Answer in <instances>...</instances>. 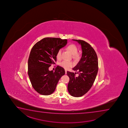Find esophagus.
<instances>
[{
    "label": "esophagus",
    "instance_id": "obj_1",
    "mask_svg": "<svg viewBox=\"0 0 128 128\" xmlns=\"http://www.w3.org/2000/svg\"><path fill=\"white\" fill-rule=\"evenodd\" d=\"M65 74H67V71L66 70H65Z\"/></svg>",
    "mask_w": 128,
    "mask_h": 128
}]
</instances>
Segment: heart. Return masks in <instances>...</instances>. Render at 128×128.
<instances>
[{"instance_id": "b5f03b06", "label": "heart", "mask_w": 128, "mask_h": 128, "mask_svg": "<svg viewBox=\"0 0 128 128\" xmlns=\"http://www.w3.org/2000/svg\"><path fill=\"white\" fill-rule=\"evenodd\" d=\"M66 48L73 55H74L73 57L74 58H76L78 57L77 53H78V50L76 45L74 44H71L70 45H68ZM62 52V50L61 49H59L57 52L56 56L58 60H60L61 58ZM60 65L62 68H64L65 69H67L73 67L74 66V64L72 62H68V61L64 60L62 62H60Z\"/></svg>"}]
</instances>
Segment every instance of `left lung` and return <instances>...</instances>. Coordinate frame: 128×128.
I'll use <instances>...</instances> for the list:
<instances>
[{"label": "left lung", "instance_id": "left-lung-1", "mask_svg": "<svg viewBox=\"0 0 128 128\" xmlns=\"http://www.w3.org/2000/svg\"><path fill=\"white\" fill-rule=\"evenodd\" d=\"M81 46L82 57L77 65L72 69L78 71V77L73 72L67 71L69 78L68 90L72 96L79 97L85 94L91 88L95 81L98 71V60L95 50L87 42L72 39Z\"/></svg>", "mask_w": 128, "mask_h": 128}]
</instances>
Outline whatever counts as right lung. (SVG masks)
Here are the masks:
<instances>
[{
	"instance_id": "obj_1",
	"label": "right lung",
	"mask_w": 128,
	"mask_h": 128,
	"mask_svg": "<svg viewBox=\"0 0 128 128\" xmlns=\"http://www.w3.org/2000/svg\"><path fill=\"white\" fill-rule=\"evenodd\" d=\"M67 43V39L45 38L32 48L28 61V74L33 88L41 95L53 93L59 80L65 74L62 67L57 66L55 72L49 71V67L55 64L57 52Z\"/></svg>"
}]
</instances>
